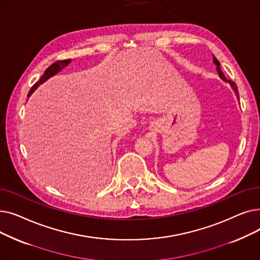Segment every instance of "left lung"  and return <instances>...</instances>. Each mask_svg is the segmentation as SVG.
Instances as JSON below:
<instances>
[{"instance_id": "8db88e82", "label": "left lung", "mask_w": 260, "mask_h": 260, "mask_svg": "<svg viewBox=\"0 0 260 260\" xmlns=\"http://www.w3.org/2000/svg\"><path fill=\"white\" fill-rule=\"evenodd\" d=\"M214 63L217 65V72H218V75L220 76V78H221V79L225 80V77H224L223 73H222V72H221V70H220V63L218 62V60H217L215 57H214ZM225 81H226V80H225ZM228 82H229V83L231 84V86L233 87L234 91H235V92H236V94H237V97L239 98V94H238V88H237V85L235 84V82H233L232 80H228Z\"/></svg>"}]
</instances>
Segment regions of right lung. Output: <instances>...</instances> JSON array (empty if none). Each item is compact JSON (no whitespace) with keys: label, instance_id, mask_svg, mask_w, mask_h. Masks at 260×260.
<instances>
[{"label":"right lung","instance_id":"1","mask_svg":"<svg viewBox=\"0 0 260 260\" xmlns=\"http://www.w3.org/2000/svg\"><path fill=\"white\" fill-rule=\"evenodd\" d=\"M71 62V60L70 59H67V60H58V61H56L54 63H52L47 70L45 71V73L43 74V76L41 77V79L38 81V82H36V83L32 85V87H31V89L29 90V92H28V97L29 95L32 93V91L41 84V83H43L44 81H46L48 78H50V77H52L53 75H56L58 72H60L63 67H65L68 63Z\"/></svg>","mask_w":260,"mask_h":260}]
</instances>
